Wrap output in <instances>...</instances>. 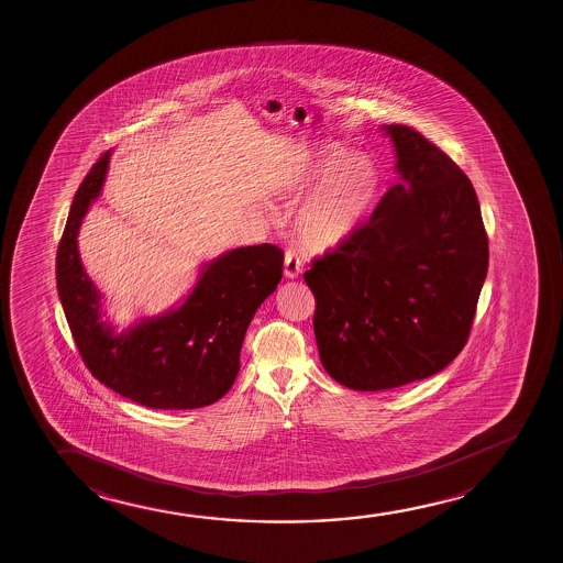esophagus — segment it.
<instances>
[{"label":"esophagus","instance_id":"esophagus-1","mask_svg":"<svg viewBox=\"0 0 563 563\" xmlns=\"http://www.w3.org/2000/svg\"><path fill=\"white\" fill-rule=\"evenodd\" d=\"M303 269V263H301L298 254L294 250H288L285 254V275L288 278H296L300 275Z\"/></svg>","mask_w":563,"mask_h":563}]
</instances>
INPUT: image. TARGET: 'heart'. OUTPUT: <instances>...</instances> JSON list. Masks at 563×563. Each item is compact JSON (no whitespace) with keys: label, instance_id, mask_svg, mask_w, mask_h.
<instances>
[{"label":"heart","instance_id":"b5f03b06","mask_svg":"<svg viewBox=\"0 0 563 563\" xmlns=\"http://www.w3.org/2000/svg\"><path fill=\"white\" fill-rule=\"evenodd\" d=\"M294 217V231L303 246L332 250L350 239L377 203L383 177L367 155H352L340 146H324L301 173L300 188H309Z\"/></svg>","mask_w":563,"mask_h":563}]
</instances>
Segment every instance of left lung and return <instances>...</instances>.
<instances>
[{"label": "left lung", "mask_w": 563, "mask_h": 563, "mask_svg": "<svg viewBox=\"0 0 563 563\" xmlns=\"http://www.w3.org/2000/svg\"><path fill=\"white\" fill-rule=\"evenodd\" d=\"M400 183L369 221L303 273L319 357L340 385L377 393L437 375L470 339L488 239L470 178L406 124H385Z\"/></svg>", "instance_id": "8db88e82"}]
</instances>
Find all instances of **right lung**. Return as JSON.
I'll use <instances>...</instances> for the list:
<instances>
[{"instance_id":"obj_1","label":"right lung","mask_w":563,"mask_h":563,"mask_svg":"<svg viewBox=\"0 0 563 563\" xmlns=\"http://www.w3.org/2000/svg\"><path fill=\"white\" fill-rule=\"evenodd\" d=\"M111 150L93 163L70 206L55 257L57 292L86 367L129 400L154 409L203 408L231 390L247 324L283 278L273 244L236 247L206 263L183 306L119 332L101 321V294L86 275L77 236L101 192Z\"/></svg>"}]
</instances>
